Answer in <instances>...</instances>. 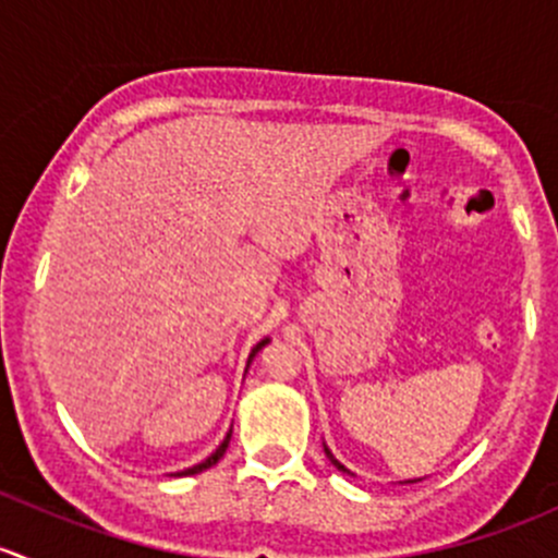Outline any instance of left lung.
<instances>
[{
    "label": "left lung",
    "mask_w": 558,
    "mask_h": 558,
    "mask_svg": "<svg viewBox=\"0 0 558 558\" xmlns=\"http://www.w3.org/2000/svg\"><path fill=\"white\" fill-rule=\"evenodd\" d=\"M324 451H326V459H329V461H331V464H335V466H337V470H340V472H348V475H353V472H351V470H348V466H345V464H340V461H337V459H335V456H331V451H329V448H326V446H324ZM410 483H413V481H410Z\"/></svg>",
    "instance_id": "obj_1"
}]
</instances>
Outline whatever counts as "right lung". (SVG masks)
I'll return each instance as SVG.
<instances>
[{
  "mask_svg": "<svg viewBox=\"0 0 558 558\" xmlns=\"http://www.w3.org/2000/svg\"><path fill=\"white\" fill-rule=\"evenodd\" d=\"M267 342H269V337H264V340H262V342H258V345H256V348H253V351H251V356H247V364H251V362H253V356H256V353H258V351H262V348H264V345H267ZM229 440H232V429H229V435H227V437H223V442H221V446H218V448H216V451H213L210 456H207V459H205V461H199V464L189 466V470H183V472H174V475H196V472H202V470H210V466H213V464H216V461H218V459H221V456H223V453H227V448H229Z\"/></svg>",
  "mask_w": 558,
  "mask_h": 558,
  "instance_id": "1",
  "label": "right lung"
}]
</instances>
